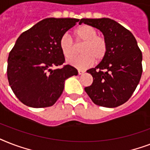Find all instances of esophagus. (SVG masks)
Masks as SVG:
<instances>
[{"instance_id": "1", "label": "esophagus", "mask_w": 150, "mask_h": 150, "mask_svg": "<svg viewBox=\"0 0 150 150\" xmlns=\"http://www.w3.org/2000/svg\"><path fill=\"white\" fill-rule=\"evenodd\" d=\"M78 72H79V75H82V74H83L85 71L83 70H80V69H79V70H78Z\"/></svg>"}]
</instances>
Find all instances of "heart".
I'll return each mask as SVG.
<instances>
[{
	"label": "heart",
	"instance_id": "b5f03b06",
	"mask_svg": "<svg viewBox=\"0 0 150 150\" xmlns=\"http://www.w3.org/2000/svg\"><path fill=\"white\" fill-rule=\"evenodd\" d=\"M75 43H82L80 54L69 59L68 62L75 68L84 69L96 62H100L106 57L108 52V42L103 35L97 34V30L89 25H82L74 30ZM59 47L64 57L69 58L76 52V46L68 34L61 36Z\"/></svg>",
	"mask_w": 150,
	"mask_h": 150
}]
</instances>
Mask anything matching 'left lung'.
<instances>
[{
    "label": "left lung",
    "mask_w": 150,
    "mask_h": 150,
    "mask_svg": "<svg viewBox=\"0 0 150 150\" xmlns=\"http://www.w3.org/2000/svg\"><path fill=\"white\" fill-rule=\"evenodd\" d=\"M102 32L108 42L106 57L87 72L93 79L85 91L93 102L104 107H117L127 102L136 89L142 73V54L129 30L114 20L82 18Z\"/></svg>",
    "instance_id": "left-lung-1"
}]
</instances>
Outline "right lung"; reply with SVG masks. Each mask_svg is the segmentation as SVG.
Listing matches in <instances>:
<instances>
[{"label": "right lung", "mask_w": 150, "mask_h": 150, "mask_svg": "<svg viewBox=\"0 0 150 150\" xmlns=\"http://www.w3.org/2000/svg\"><path fill=\"white\" fill-rule=\"evenodd\" d=\"M79 21L49 18L22 33L9 53L7 75L18 100L34 108L51 107L63 93L64 81L78 75L65 62L59 40ZM62 65L61 69L52 67Z\"/></svg>", "instance_id": "right-lung-1"}]
</instances>
